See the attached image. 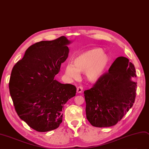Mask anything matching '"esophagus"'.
Returning <instances> with one entry per match:
<instances>
[{"label":"esophagus","mask_w":149,"mask_h":149,"mask_svg":"<svg viewBox=\"0 0 149 149\" xmlns=\"http://www.w3.org/2000/svg\"><path fill=\"white\" fill-rule=\"evenodd\" d=\"M82 91H83V87L79 86L77 88V92L78 93H81Z\"/></svg>","instance_id":"34e87169"}]
</instances>
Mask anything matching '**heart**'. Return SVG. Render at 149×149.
<instances>
[{"label":"heart","instance_id":"1","mask_svg":"<svg viewBox=\"0 0 149 149\" xmlns=\"http://www.w3.org/2000/svg\"><path fill=\"white\" fill-rule=\"evenodd\" d=\"M109 62L108 55L100 48L91 49L80 54L74 59V65L69 63L65 68V74L70 79L79 78V72H85L86 79L95 82L100 79Z\"/></svg>","mask_w":149,"mask_h":149}]
</instances>
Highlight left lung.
<instances>
[{"label": "left lung", "mask_w": 149, "mask_h": 149, "mask_svg": "<svg viewBox=\"0 0 149 149\" xmlns=\"http://www.w3.org/2000/svg\"><path fill=\"white\" fill-rule=\"evenodd\" d=\"M134 65L120 56L108 72L103 74L90 90L84 91L86 118L95 127L116 125L133 106L137 83Z\"/></svg>", "instance_id": "1"}]
</instances>
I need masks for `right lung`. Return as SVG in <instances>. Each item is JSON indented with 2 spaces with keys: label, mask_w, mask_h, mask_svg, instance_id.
Returning <instances> with one entry per match:
<instances>
[{
  "label": "right lung",
  "mask_w": 149,
  "mask_h": 149,
  "mask_svg": "<svg viewBox=\"0 0 149 149\" xmlns=\"http://www.w3.org/2000/svg\"><path fill=\"white\" fill-rule=\"evenodd\" d=\"M70 43L61 36L34 43L13 68L9 90L15 111L37 131L58 128L63 121L64 104L75 96L74 85L54 79L68 57Z\"/></svg>",
  "instance_id": "1"
}]
</instances>
